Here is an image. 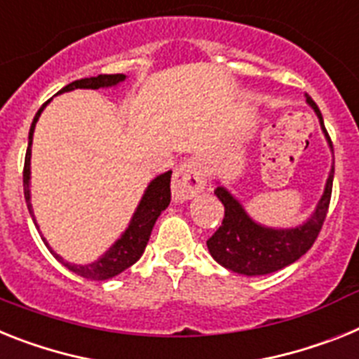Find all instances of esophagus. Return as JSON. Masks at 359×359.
<instances>
[{
  "label": "esophagus",
  "mask_w": 359,
  "mask_h": 359,
  "mask_svg": "<svg viewBox=\"0 0 359 359\" xmlns=\"http://www.w3.org/2000/svg\"><path fill=\"white\" fill-rule=\"evenodd\" d=\"M206 186V168L197 156H189L175 170L171 194L175 201H188L201 194Z\"/></svg>",
  "instance_id": "esophagus-1"
}]
</instances>
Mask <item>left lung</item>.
Returning <instances> with one entry per match:
<instances>
[{
	"instance_id": "8db88e82",
	"label": "left lung",
	"mask_w": 359,
	"mask_h": 359,
	"mask_svg": "<svg viewBox=\"0 0 359 359\" xmlns=\"http://www.w3.org/2000/svg\"><path fill=\"white\" fill-rule=\"evenodd\" d=\"M306 104L318 114L330 151H334L332 140L325 129L321 111L309 95H306ZM332 180L334 165L328 173L325 191L319 198L314 213L303 224L296 228H285V230H276V228H268L255 222L245 212L243 204L224 186H217L215 195L224 204V219L219 230L206 241L212 257L221 266L228 268L231 272L243 273V276H264V273L277 272L288 264L296 263L301 255L309 252L321 231L328 204H330V195H332Z\"/></svg>"
}]
</instances>
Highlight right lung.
<instances>
[{"instance_id": "1", "label": "right lung", "mask_w": 359, "mask_h": 359, "mask_svg": "<svg viewBox=\"0 0 359 359\" xmlns=\"http://www.w3.org/2000/svg\"><path fill=\"white\" fill-rule=\"evenodd\" d=\"M126 80V74H98V76L91 78H82V80H76V82L65 86L60 93H67L72 89H100V87H114L118 86L120 82ZM50 100L45 102L40 107V111L36 113L34 120H32L31 131H29V147H27L25 155V165H23V194H25L27 208H29V213L32 215V221H34L36 228H38V222L34 219V213H32V204H31V146H32V135H34L36 122L40 118L41 111ZM171 171H165V173L158 175L156 179H153L149 182V186L146 188L142 195V201L137 206V212L131 217V222L126 228L120 239L111 246L104 255H102L98 261L89 264H72L63 261L49 245L47 241L43 239L45 246L50 250V254L58 259L63 266H67L71 272H74L76 276L86 277V279H91V281H105V279H111V277L122 273L126 268H129L131 264H135L138 259L142 257L144 250H146L147 241L151 236L153 226H155L156 219L164 212L168 204L171 201ZM40 230V228H38Z\"/></svg>"}]
</instances>
